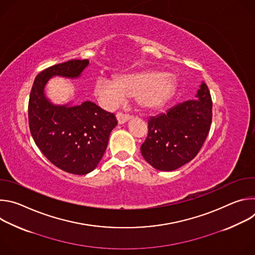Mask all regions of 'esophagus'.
I'll return each instance as SVG.
<instances>
[{"label": "esophagus", "mask_w": 255, "mask_h": 255, "mask_svg": "<svg viewBox=\"0 0 255 255\" xmlns=\"http://www.w3.org/2000/svg\"><path fill=\"white\" fill-rule=\"evenodd\" d=\"M116 117H117V120H118V123H119V124H123V123L127 122V121L131 118L130 115L124 114L123 112H118V113L116 114Z\"/></svg>", "instance_id": "esophagus-1"}]
</instances>
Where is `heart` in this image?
Returning <instances> with one entry per match:
<instances>
[{"instance_id": "obj_1", "label": "heart", "mask_w": 255, "mask_h": 255, "mask_svg": "<svg viewBox=\"0 0 255 255\" xmlns=\"http://www.w3.org/2000/svg\"><path fill=\"white\" fill-rule=\"evenodd\" d=\"M173 87L172 77L161 72H139L116 80L102 76L96 84V95L110 106L119 105L127 96L135 95L141 107L156 109L168 100Z\"/></svg>"}]
</instances>
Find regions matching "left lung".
<instances>
[{"label":"left lung","mask_w":255,"mask_h":255,"mask_svg":"<svg viewBox=\"0 0 255 255\" xmlns=\"http://www.w3.org/2000/svg\"><path fill=\"white\" fill-rule=\"evenodd\" d=\"M195 101L179 102L166 113L148 119V134L141 153L159 170H174L200 151L212 124V98L203 83Z\"/></svg>","instance_id":"left-lung-1"}]
</instances>
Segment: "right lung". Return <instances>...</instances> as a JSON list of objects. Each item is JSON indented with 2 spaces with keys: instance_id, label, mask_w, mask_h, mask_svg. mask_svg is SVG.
Instances as JSON below:
<instances>
[{
  "instance_id": "right-lung-1",
  "label": "right lung",
  "mask_w": 255,
  "mask_h": 255,
  "mask_svg": "<svg viewBox=\"0 0 255 255\" xmlns=\"http://www.w3.org/2000/svg\"><path fill=\"white\" fill-rule=\"evenodd\" d=\"M88 64V59H71L45 68L35 78L28 103L36 145L52 164L74 174H87L97 167L118 122L114 114L89 101L74 107L54 106L43 90L51 77L78 78Z\"/></svg>"
}]
</instances>
